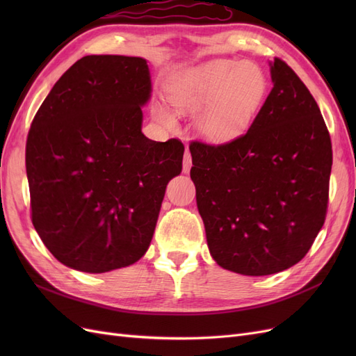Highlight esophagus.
Masks as SVG:
<instances>
[{"label":"esophagus","mask_w":356,"mask_h":356,"mask_svg":"<svg viewBox=\"0 0 356 356\" xmlns=\"http://www.w3.org/2000/svg\"><path fill=\"white\" fill-rule=\"evenodd\" d=\"M191 169V154H190V149L186 148V153H184V163H182V170L186 172H190Z\"/></svg>","instance_id":"esophagus-1"}]
</instances>
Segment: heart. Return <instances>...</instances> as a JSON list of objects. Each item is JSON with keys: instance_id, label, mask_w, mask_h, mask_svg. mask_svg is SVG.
<instances>
[{"instance_id": "1", "label": "heart", "mask_w": 356, "mask_h": 356, "mask_svg": "<svg viewBox=\"0 0 356 356\" xmlns=\"http://www.w3.org/2000/svg\"><path fill=\"white\" fill-rule=\"evenodd\" d=\"M267 93V79L251 62L217 60L179 75L169 88V101L181 114H196L199 132L211 143H229L251 124ZM156 117L166 126L175 117L157 105Z\"/></svg>"}]
</instances>
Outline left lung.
<instances>
[{
	"mask_svg": "<svg viewBox=\"0 0 356 356\" xmlns=\"http://www.w3.org/2000/svg\"><path fill=\"white\" fill-rule=\"evenodd\" d=\"M273 89L248 132L230 143H190L196 202L211 255L246 276L282 272L324 225L331 138L306 84L270 63Z\"/></svg>",
	"mask_w": 356,
	"mask_h": 356,
	"instance_id": "left-lung-1",
	"label": "left lung"
}]
</instances>
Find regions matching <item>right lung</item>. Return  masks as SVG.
<instances>
[{
    "instance_id": "1",
    "label": "right lung",
    "mask_w": 356,
    "mask_h": 356,
    "mask_svg": "<svg viewBox=\"0 0 356 356\" xmlns=\"http://www.w3.org/2000/svg\"><path fill=\"white\" fill-rule=\"evenodd\" d=\"M147 60L90 55L63 72L26 139L31 220L53 257L104 273L131 266L153 239L184 144L141 132L149 99Z\"/></svg>"
}]
</instances>
